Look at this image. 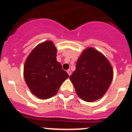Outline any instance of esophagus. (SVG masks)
<instances>
[{
  "mask_svg": "<svg viewBox=\"0 0 132 132\" xmlns=\"http://www.w3.org/2000/svg\"><path fill=\"white\" fill-rule=\"evenodd\" d=\"M67 73H68L69 76H70V75H71V70H70V69H68V70H67Z\"/></svg>",
  "mask_w": 132,
  "mask_h": 132,
  "instance_id": "obj_1",
  "label": "esophagus"
}]
</instances>
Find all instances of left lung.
<instances>
[{"mask_svg":"<svg viewBox=\"0 0 132 132\" xmlns=\"http://www.w3.org/2000/svg\"><path fill=\"white\" fill-rule=\"evenodd\" d=\"M69 79L80 98L94 102L102 98L109 88L113 79L112 67L102 53L90 47L80 54Z\"/></svg>","mask_w":132,"mask_h":132,"instance_id":"left-lung-1","label":"left lung"}]
</instances>
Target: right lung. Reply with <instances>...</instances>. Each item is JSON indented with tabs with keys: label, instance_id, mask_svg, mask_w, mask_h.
<instances>
[{
	"label": "right lung",
	"instance_id": "add662e5",
	"mask_svg": "<svg viewBox=\"0 0 132 132\" xmlns=\"http://www.w3.org/2000/svg\"><path fill=\"white\" fill-rule=\"evenodd\" d=\"M57 48L52 41L38 44L28 56L24 76L30 91L42 100L55 95L61 84L69 77L56 59Z\"/></svg>",
	"mask_w": 132,
	"mask_h": 132
}]
</instances>
